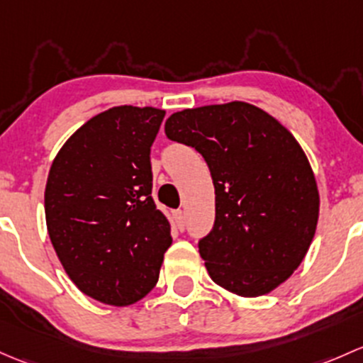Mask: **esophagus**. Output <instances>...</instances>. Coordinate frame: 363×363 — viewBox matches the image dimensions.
<instances>
[{
	"label": "esophagus",
	"mask_w": 363,
	"mask_h": 363,
	"mask_svg": "<svg viewBox=\"0 0 363 363\" xmlns=\"http://www.w3.org/2000/svg\"><path fill=\"white\" fill-rule=\"evenodd\" d=\"M174 220H177V227L180 230H185V215H183L182 209L174 211Z\"/></svg>",
	"instance_id": "1"
}]
</instances>
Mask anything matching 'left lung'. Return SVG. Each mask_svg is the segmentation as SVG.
<instances>
[{"label":"left lung","instance_id":"left-lung-1","mask_svg":"<svg viewBox=\"0 0 363 363\" xmlns=\"http://www.w3.org/2000/svg\"><path fill=\"white\" fill-rule=\"evenodd\" d=\"M171 141L206 160L215 223L199 253L216 285L241 297L269 294L292 276L316 230L320 196L301 145L253 104L233 101L171 115Z\"/></svg>","mask_w":363,"mask_h":363}]
</instances>
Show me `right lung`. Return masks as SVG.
Listing matches in <instances>:
<instances>
[{
	"instance_id": "obj_1",
	"label": "right lung",
	"mask_w": 363,
	"mask_h": 363,
	"mask_svg": "<svg viewBox=\"0 0 363 363\" xmlns=\"http://www.w3.org/2000/svg\"><path fill=\"white\" fill-rule=\"evenodd\" d=\"M166 111L115 106L85 122L54 159L45 189L48 236L71 281L110 306L159 279L171 225L152 197L150 147Z\"/></svg>"
}]
</instances>
